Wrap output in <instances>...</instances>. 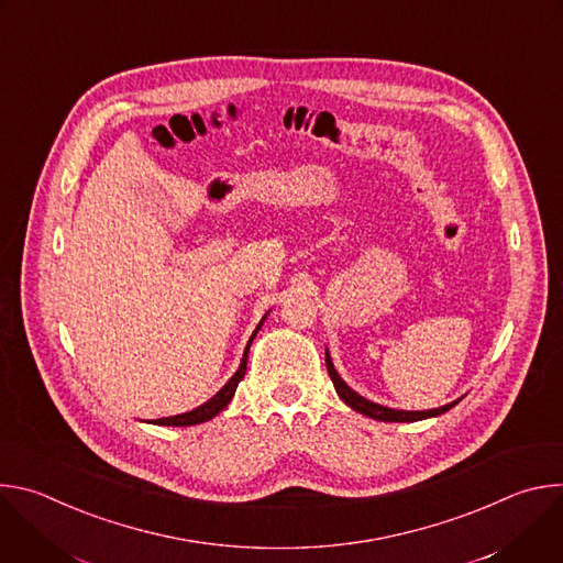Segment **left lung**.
Masks as SVG:
<instances>
[{
	"label": "left lung",
	"instance_id": "left-lung-1",
	"mask_svg": "<svg viewBox=\"0 0 563 563\" xmlns=\"http://www.w3.org/2000/svg\"><path fill=\"white\" fill-rule=\"evenodd\" d=\"M325 363H328V372H330V376H332V383H334V387H336L339 396L345 400V404H347L352 410H356V412H361V415H365V417H372V419H376V421H387V423L421 421V419L439 417V415H443V412H448L450 408H454V406H456V400H454V404H448V406H443V408H437V410H428V412H406V410H391V408H383V406H378V404H372V400L363 398L361 394H356L352 387H347V385L341 380V376L336 374V369H334V365H332V358H330V354H325Z\"/></svg>",
	"mask_w": 563,
	"mask_h": 563
}]
</instances>
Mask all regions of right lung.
<instances>
[{
    "instance_id": "obj_1",
    "label": "right lung",
    "mask_w": 563,
    "mask_h": 563,
    "mask_svg": "<svg viewBox=\"0 0 563 563\" xmlns=\"http://www.w3.org/2000/svg\"><path fill=\"white\" fill-rule=\"evenodd\" d=\"M261 325H263V320H261ZM261 325L256 328V332L252 334V339H250V345H252V341H254V336L258 334V330H261ZM250 345H247V350H245V354H243V361H240V367H238V372L229 378V383L216 394V396H211L207 404H202L200 408H196V410H191V412H187V415H178V417H167V419H157L155 421V426H196V423H205V421H209V419H213L218 412H222L224 408H227V404L229 400L233 398V391H235V387H238V383L245 378V372H247V354H250Z\"/></svg>"
}]
</instances>
